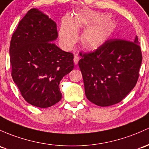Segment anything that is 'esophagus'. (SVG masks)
<instances>
[{
	"label": "esophagus",
	"instance_id": "obj_1",
	"mask_svg": "<svg viewBox=\"0 0 149 149\" xmlns=\"http://www.w3.org/2000/svg\"><path fill=\"white\" fill-rule=\"evenodd\" d=\"M79 57H78V55H77V54H75L74 55V62L75 65H77L78 64V62H79Z\"/></svg>",
	"mask_w": 149,
	"mask_h": 149
}]
</instances>
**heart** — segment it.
Masks as SVG:
<instances>
[{"mask_svg": "<svg viewBox=\"0 0 149 149\" xmlns=\"http://www.w3.org/2000/svg\"><path fill=\"white\" fill-rule=\"evenodd\" d=\"M108 15L89 10L78 12L70 20L65 19L60 29V38L62 44L71 47L77 42V30L86 28L81 35L82 45L87 49H96L109 39L115 29V24L107 19Z\"/></svg>", "mask_w": 149, "mask_h": 149, "instance_id": "1", "label": "heart"}]
</instances>
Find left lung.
<instances>
[{"label":"left lung","instance_id":"8db88e82","mask_svg":"<svg viewBox=\"0 0 149 149\" xmlns=\"http://www.w3.org/2000/svg\"><path fill=\"white\" fill-rule=\"evenodd\" d=\"M139 43L137 36L134 42L110 39L92 52H79L78 65L88 100L97 106H111L132 90L142 62Z\"/></svg>","mask_w":149,"mask_h":149}]
</instances>
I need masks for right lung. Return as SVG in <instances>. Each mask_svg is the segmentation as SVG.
<instances>
[{
  "label": "right lung",
  "mask_w": 149,
  "mask_h": 149,
  "mask_svg": "<svg viewBox=\"0 0 149 149\" xmlns=\"http://www.w3.org/2000/svg\"><path fill=\"white\" fill-rule=\"evenodd\" d=\"M55 22L32 8L19 22L10 44L11 75L24 100L40 108L59 102L60 81L74 68V56L52 42Z\"/></svg>",
  "instance_id": "1"
}]
</instances>
